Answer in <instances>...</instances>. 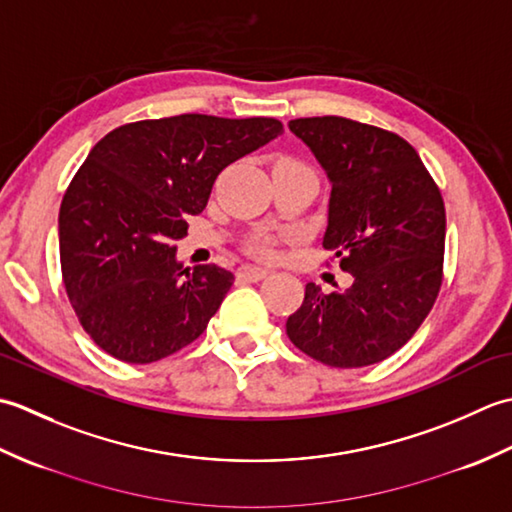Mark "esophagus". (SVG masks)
Returning a JSON list of instances; mask_svg holds the SVG:
<instances>
[{
	"label": "esophagus",
	"instance_id": "34e87169",
	"mask_svg": "<svg viewBox=\"0 0 512 512\" xmlns=\"http://www.w3.org/2000/svg\"><path fill=\"white\" fill-rule=\"evenodd\" d=\"M239 277H242L244 281H259L270 275L268 268H259V266H242L239 268Z\"/></svg>",
	"mask_w": 512,
	"mask_h": 512
}]
</instances>
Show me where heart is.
<instances>
[{"mask_svg":"<svg viewBox=\"0 0 512 512\" xmlns=\"http://www.w3.org/2000/svg\"><path fill=\"white\" fill-rule=\"evenodd\" d=\"M281 162H297V160L284 158ZM297 165H301V162H297ZM273 246H275V239H273V235H268V233H255L253 237L248 239V250L253 255H259V257H266V255L273 253Z\"/></svg>","mask_w":512,"mask_h":512,"instance_id":"obj_1","label":"heart"}]
</instances>
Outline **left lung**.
<instances>
[{
	"label": "left lung",
	"mask_w": 512,
	"mask_h": 512,
	"mask_svg": "<svg viewBox=\"0 0 512 512\" xmlns=\"http://www.w3.org/2000/svg\"><path fill=\"white\" fill-rule=\"evenodd\" d=\"M288 127L332 182L323 248L354 277L330 295L308 284L286 321L288 339L330 367L385 361L416 334L442 286L447 215L438 184L418 151L387 129L343 116Z\"/></svg>",
	"instance_id": "1"
}]
</instances>
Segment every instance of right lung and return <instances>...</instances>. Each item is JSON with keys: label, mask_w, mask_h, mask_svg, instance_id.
I'll return each mask as SVG.
<instances>
[{"label": "right lung", "mask_w": 512, "mask_h": 512, "mask_svg": "<svg viewBox=\"0 0 512 512\" xmlns=\"http://www.w3.org/2000/svg\"><path fill=\"white\" fill-rule=\"evenodd\" d=\"M284 132L277 118L180 114L112 129L59 211L65 292L83 330L123 363L193 343L233 286L215 264L182 268L176 244L224 167Z\"/></svg>", "instance_id": "right-lung-1"}]
</instances>
